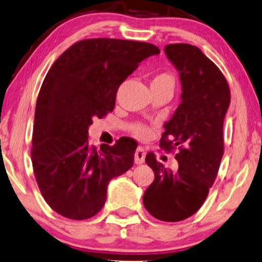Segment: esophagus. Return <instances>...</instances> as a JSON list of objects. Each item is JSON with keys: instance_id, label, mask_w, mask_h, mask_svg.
<instances>
[{"instance_id": "34e87169", "label": "esophagus", "mask_w": 262, "mask_h": 262, "mask_svg": "<svg viewBox=\"0 0 262 262\" xmlns=\"http://www.w3.org/2000/svg\"><path fill=\"white\" fill-rule=\"evenodd\" d=\"M145 156H146V151L144 147H138L134 155V161L137 164H141L145 162Z\"/></svg>"}]
</instances>
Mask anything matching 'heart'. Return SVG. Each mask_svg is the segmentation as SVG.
Returning a JSON list of instances; mask_svg holds the SVG:
<instances>
[{"label":"heart","instance_id":"heart-1","mask_svg":"<svg viewBox=\"0 0 262 262\" xmlns=\"http://www.w3.org/2000/svg\"><path fill=\"white\" fill-rule=\"evenodd\" d=\"M151 84H171L174 85V78L169 74H160L155 76ZM130 130L134 135L139 138H147L151 134V129L147 125L141 123H135L130 125Z\"/></svg>","mask_w":262,"mask_h":262}]
</instances>
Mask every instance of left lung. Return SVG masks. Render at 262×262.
I'll use <instances>...</instances> for the list:
<instances>
[{
  "label": "left lung",
  "mask_w": 262,
  "mask_h": 262,
  "mask_svg": "<svg viewBox=\"0 0 262 262\" xmlns=\"http://www.w3.org/2000/svg\"><path fill=\"white\" fill-rule=\"evenodd\" d=\"M165 54L179 71L181 102L165 122L160 146L178 148V170L165 169L155 155H146L155 180L142 202L152 216L167 223L190 217L202 207L213 186L224 155L223 128L230 88L216 65L196 46L168 45Z\"/></svg>",
  "instance_id": "left-lung-1"
}]
</instances>
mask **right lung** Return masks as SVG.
Wrapping results in <instances>:
<instances>
[{
    "label": "right lung",
    "mask_w": 262,
    "mask_h": 262,
    "mask_svg": "<svg viewBox=\"0 0 262 262\" xmlns=\"http://www.w3.org/2000/svg\"><path fill=\"white\" fill-rule=\"evenodd\" d=\"M157 54L151 43L89 38L66 49L49 69L36 102L31 161L43 198L61 216H94L111 179L133 165L132 142L97 150L88 142V128L93 118L114 110L122 82Z\"/></svg>",
    "instance_id": "right-lung-1"
}]
</instances>
